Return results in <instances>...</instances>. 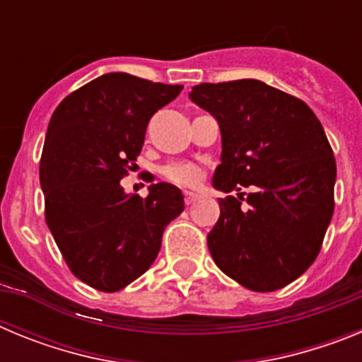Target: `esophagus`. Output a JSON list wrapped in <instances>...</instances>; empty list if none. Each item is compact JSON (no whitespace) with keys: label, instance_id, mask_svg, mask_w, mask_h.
<instances>
[{"label":"esophagus","instance_id":"34e87169","mask_svg":"<svg viewBox=\"0 0 362 362\" xmlns=\"http://www.w3.org/2000/svg\"><path fill=\"white\" fill-rule=\"evenodd\" d=\"M199 199V194L196 192H185V204H194Z\"/></svg>","mask_w":362,"mask_h":362}]
</instances>
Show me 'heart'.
<instances>
[{"instance_id": "b5f03b06", "label": "heart", "mask_w": 362, "mask_h": 362, "mask_svg": "<svg viewBox=\"0 0 362 362\" xmlns=\"http://www.w3.org/2000/svg\"><path fill=\"white\" fill-rule=\"evenodd\" d=\"M163 175L179 187H196L201 183L204 172L196 163H172L163 168Z\"/></svg>"}]
</instances>
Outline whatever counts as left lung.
<instances>
[{"label": "left lung", "instance_id": "obj_1", "mask_svg": "<svg viewBox=\"0 0 362 362\" xmlns=\"http://www.w3.org/2000/svg\"><path fill=\"white\" fill-rule=\"evenodd\" d=\"M190 99L216 117L219 199L209 250L221 272L274 292L308 270L334 214L335 159L321 121L300 99L259 79L201 83ZM243 186L252 188L242 204Z\"/></svg>", "mask_w": 362, "mask_h": 362}]
</instances>
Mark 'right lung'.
Here are the masks:
<instances>
[{
	"label": "right lung",
	"mask_w": 362,
	"mask_h": 362,
	"mask_svg": "<svg viewBox=\"0 0 362 362\" xmlns=\"http://www.w3.org/2000/svg\"><path fill=\"white\" fill-rule=\"evenodd\" d=\"M183 90L127 72L86 83L57 105L40 165L45 219L72 274L101 292L143 276L161 248L165 226L185 210L170 183L148 196L127 194L121 179L145 143L150 117Z\"/></svg>",
	"instance_id": "obj_1"
}]
</instances>
